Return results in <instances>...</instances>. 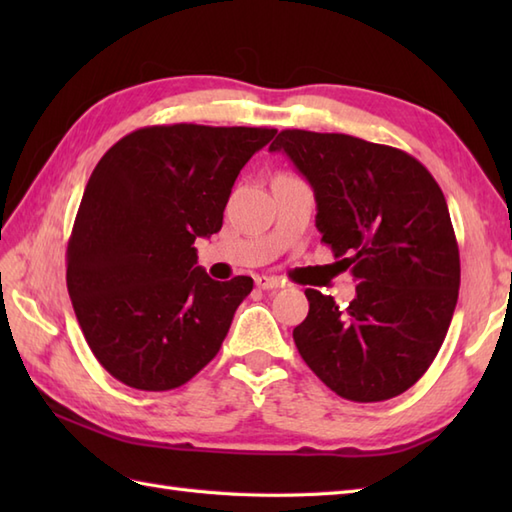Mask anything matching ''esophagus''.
I'll list each match as a JSON object with an SVG mask.
<instances>
[{
    "label": "esophagus",
    "instance_id": "obj_1",
    "mask_svg": "<svg viewBox=\"0 0 512 512\" xmlns=\"http://www.w3.org/2000/svg\"><path fill=\"white\" fill-rule=\"evenodd\" d=\"M255 284H257V288H262V290H277V288L284 286V281H281L279 277L259 275V277L255 279Z\"/></svg>",
    "mask_w": 512,
    "mask_h": 512
}]
</instances>
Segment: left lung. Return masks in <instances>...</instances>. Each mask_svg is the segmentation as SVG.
<instances>
[{
	"label": "left lung",
	"instance_id": "8db88e82",
	"mask_svg": "<svg viewBox=\"0 0 512 512\" xmlns=\"http://www.w3.org/2000/svg\"><path fill=\"white\" fill-rule=\"evenodd\" d=\"M286 151L312 184L321 242L358 281L341 308L306 290L292 339L334 394L380 402L416 385L442 347L460 290V250L444 193L407 151L347 134L284 129Z\"/></svg>",
	"mask_w": 512,
	"mask_h": 512
}]
</instances>
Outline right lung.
Returning <instances> with one entry per match:
<instances>
[{
  "label": "right lung",
  "instance_id": "right-lung-1",
  "mask_svg": "<svg viewBox=\"0 0 512 512\" xmlns=\"http://www.w3.org/2000/svg\"><path fill=\"white\" fill-rule=\"evenodd\" d=\"M275 134L140 127L94 167L65 253V281L92 354L123 385L176 389L220 352L253 279H211L195 266L193 244L220 231L235 178Z\"/></svg>",
  "mask_w": 512,
  "mask_h": 512
}]
</instances>
